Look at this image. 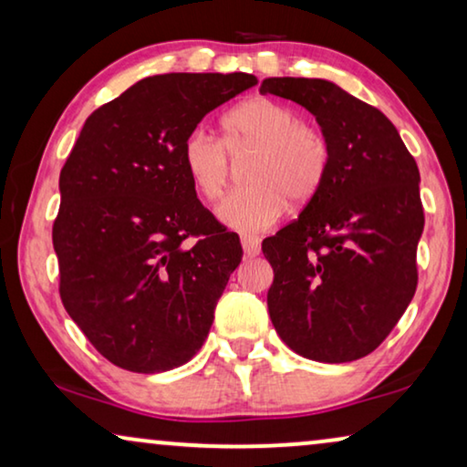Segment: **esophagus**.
I'll return each mask as SVG.
<instances>
[{
    "label": "esophagus",
    "mask_w": 467,
    "mask_h": 467,
    "mask_svg": "<svg viewBox=\"0 0 467 467\" xmlns=\"http://www.w3.org/2000/svg\"><path fill=\"white\" fill-rule=\"evenodd\" d=\"M242 248H244L248 257H257L261 251V242L254 235H242Z\"/></svg>",
    "instance_id": "obj_1"
}]
</instances>
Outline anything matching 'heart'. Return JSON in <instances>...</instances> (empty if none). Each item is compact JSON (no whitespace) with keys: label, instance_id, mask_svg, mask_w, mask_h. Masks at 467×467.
Masks as SVG:
<instances>
[{"label":"heart","instance_id":"b5f03b06","mask_svg":"<svg viewBox=\"0 0 467 467\" xmlns=\"http://www.w3.org/2000/svg\"><path fill=\"white\" fill-rule=\"evenodd\" d=\"M225 138L197 125L182 140L181 159L191 184L206 202H219L227 187L232 157L253 150L242 168V184L221 203L219 219L242 234H257L283 214L285 200L304 206L325 184L331 144L323 130L304 123L296 108L254 98L227 114Z\"/></svg>","mask_w":467,"mask_h":467}]
</instances>
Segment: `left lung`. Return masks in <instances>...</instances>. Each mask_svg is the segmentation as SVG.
Returning <instances> with one entry per match:
<instances>
[{
    "instance_id": "obj_1",
    "label": "left lung",
    "mask_w": 467,
    "mask_h": 467,
    "mask_svg": "<svg viewBox=\"0 0 467 467\" xmlns=\"http://www.w3.org/2000/svg\"><path fill=\"white\" fill-rule=\"evenodd\" d=\"M259 93L304 106L331 144V168L302 214L264 240L267 310L291 350L347 363L376 350L417 291L425 214L419 168L379 108L321 78H265Z\"/></svg>"
}]
</instances>
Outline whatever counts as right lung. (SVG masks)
Masks as SVG:
<instances>
[{
    "instance_id": "1",
    "label": "right lung",
    "mask_w": 467,
    "mask_h": 467,
    "mask_svg": "<svg viewBox=\"0 0 467 467\" xmlns=\"http://www.w3.org/2000/svg\"><path fill=\"white\" fill-rule=\"evenodd\" d=\"M253 74H161L87 119L59 176L53 225L67 315L114 366L155 374L202 348L238 234L202 206L181 146Z\"/></svg>"
}]
</instances>
